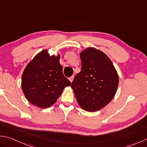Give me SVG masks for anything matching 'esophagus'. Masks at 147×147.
<instances>
[{"label": "esophagus", "mask_w": 147, "mask_h": 147, "mask_svg": "<svg viewBox=\"0 0 147 147\" xmlns=\"http://www.w3.org/2000/svg\"><path fill=\"white\" fill-rule=\"evenodd\" d=\"M69 81L70 82L72 83L73 82V80H74V76H71L69 78Z\"/></svg>", "instance_id": "obj_1"}]
</instances>
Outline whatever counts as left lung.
I'll return each instance as SVG.
<instances>
[{
    "label": "left lung",
    "instance_id": "1",
    "mask_svg": "<svg viewBox=\"0 0 147 147\" xmlns=\"http://www.w3.org/2000/svg\"><path fill=\"white\" fill-rule=\"evenodd\" d=\"M82 70L71 88L80 106L88 112L100 110L116 93L119 76L111 59L102 51L88 47L80 52Z\"/></svg>",
    "mask_w": 147,
    "mask_h": 147
}]
</instances>
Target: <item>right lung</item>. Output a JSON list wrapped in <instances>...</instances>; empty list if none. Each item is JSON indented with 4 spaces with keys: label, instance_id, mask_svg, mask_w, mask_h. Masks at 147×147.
I'll list each match as a JSON object with an SVG mask.
<instances>
[{
    "label": "right lung",
    "instance_id": "right-lung-1",
    "mask_svg": "<svg viewBox=\"0 0 147 147\" xmlns=\"http://www.w3.org/2000/svg\"><path fill=\"white\" fill-rule=\"evenodd\" d=\"M61 55H50L44 49L37 54L24 69L21 88L27 100L40 108L54 104L71 82L62 73Z\"/></svg>",
    "mask_w": 147,
    "mask_h": 147
}]
</instances>
